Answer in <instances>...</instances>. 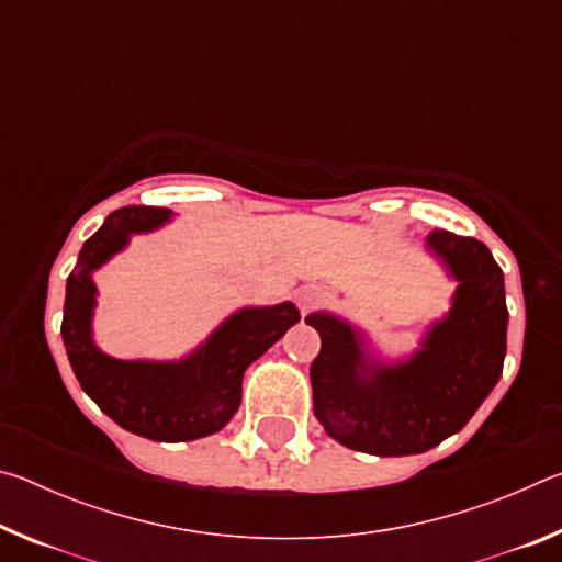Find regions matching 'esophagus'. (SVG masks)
Segmentation results:
<instances>
[{"instance_id": "34e87169", "label": "esophagus", "mask_w": 562, "mask_h": 562, "mask_svg": "<svg viewBox=\"0 0 562 562\" xmlns=\"http://www.w3.org/2000/svg\"><path fill=\"white\" fill-rule=\"evenodd\" d=\"M319 302V294L315 292V290H302L300 294H297V304H300V312H302V317L304 315H310L312 310H315V304Z\"/></svg>"}]
</instances>
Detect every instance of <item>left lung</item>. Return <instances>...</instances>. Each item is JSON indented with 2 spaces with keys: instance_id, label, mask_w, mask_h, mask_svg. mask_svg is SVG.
<instances>
[{
  "instance_id": "8db88e82",
  "label": "left lung",
  "mask_w": 562,
  "mask_h": 562,
  "mask_svg": "<svg viewBox=\"0 0 562 562\" xmlns=\"http://www.w3.org/2000/svg\"><path fill=\"white\" fill-rule=\"evenodd\" d=\"M429 245L459 290L451 315L402 367H367L345 322L304 317L322 347L310 367L312 412L341 446L374 456L424 453L461 431L491 394L506 357L503 270L486 245L436 227Z\"/></svg>"
}]
</instances>
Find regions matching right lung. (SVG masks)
I'll use <instances>...</instances> for the list:
<instances>
[{
    "label": "right lung",
    "mask_w": 562,
    "mask_h": 562,
    "mask_svg": "<svg viewBox=\"0 0 562 562\" xmlns=\"http://www.w3.org/2000/svg\"><path fill=\"white\" fill-rule=\"evenodd\" d=\"M168 217L164 207L126 205L83 243L66 280L61 337L83 392L106 416L150 441H193L221 431L243 398V374L262 357L300 312L292 302L252 307L233 315L205 347L180 364L111 359L91 341V310L97 288L91 270L126 245L131 233L154 231Z\"/></svg>",
    "instance_id": "add662e5"
}]
</instances>
